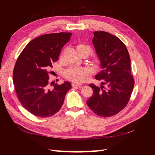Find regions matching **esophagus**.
<instances>
[{
	"mask_svg": "<svg viewBox=\"0 0 155 155\" xmlns=\"http://www.w3.org/2000/svg\"><path fill=\"white\" fill-rule=\"evenodd\" d=\"M72 87H76V86H77V87H79V86H81V84H79V83H73L72 84Z\"/></svg>",
	"mask_w": 155,
	"mask_h": 155,
	"instance_id": "1",
	"label": "esophagus"
}]
</instances>
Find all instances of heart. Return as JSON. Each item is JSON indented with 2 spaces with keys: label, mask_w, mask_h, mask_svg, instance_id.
<instances>
[{
  "label": "heart",
  "mask_w": 155,
  "mask_h": 155,
  "mask_svg": "<svg viewBox=\"0 0 155 155\" xmlns=\"http://www.w3.org/2000/svg\"><path fill=\"white\" fill-rule=\"evenodd\" d=\"M78 46H83L87 48L91 51V48L86 45H79ZM64 75L69 80H71L76 83H81L85 80L87 77L88 72L84 68H79L76 67H70V68L65 70Z\"/></svg>",
  "instance_id": "1"
}]
</instances>
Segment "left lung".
Instances as JSON below:
<instances>
[{
    "mask_svg": "<svg viewBox=\"0 0 155 155\" xmlns=\"http://www.w3.org/2000/svg\"><path fill=\"white\" fill-rule=\"evenodd\" d=\"M92 43L102 68L95 79L101 80L102 85H89L94 93L87 104L97 116L110 117L124 109L133 92L134 81L130 56L123 42L106 31L94 32Z\"/></svg>",
    "mask_w": 155,
    "mask_h": 155,
    "instance_id": "obj_1",
    "label": "left lung"
}]
</instances>
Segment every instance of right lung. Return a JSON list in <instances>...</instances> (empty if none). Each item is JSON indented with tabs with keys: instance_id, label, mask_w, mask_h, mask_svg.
<instances>
[{
	"instance_id": "1",
	"label": "right lung",
	"mask_w": 155,
	"mask_h": 155,
	"mask_svg": "<svg viewBox=\"0 0 155 155\" xmlns=\"http://www.w3.org/2000/svg\"><path fill=\"white\" fill-rule=\"evenodd\" d=\"M72 33L42 35L31 40L17 58L13 81L18 100L31 114L41 118L54 115L61 108L65 96L72 87L65 81L48 88L50 68L57 61L63 46Z\"/></svg>"
}]
</instances>
